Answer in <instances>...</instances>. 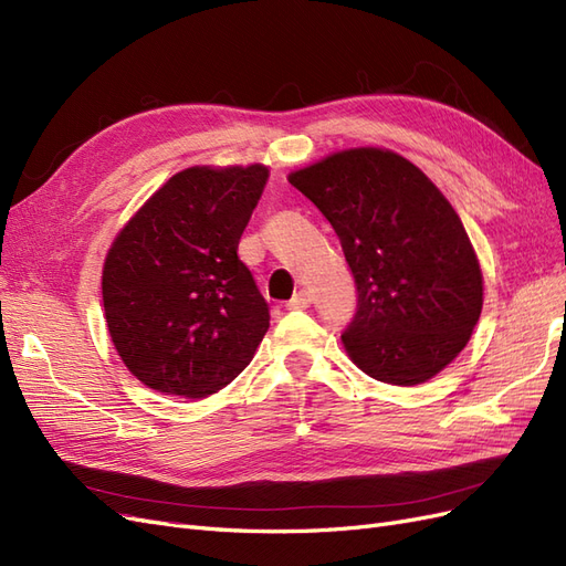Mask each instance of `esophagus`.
I'll return each mask as SVG.
<instances>
[{
  "mask_svg": "<svg viewBox=\"0 0 566 566\" xmlns=\"http://www.w3.org/2000/svg\"><path fill=\"white\" fill-rule=\"evenodd\" d=\"M310 304H312L310 290H300V293H295V297L287 302V310H306Z\"/></svg>",
  "mask_w": 566,
  "mask_h": 566,
  "instance_id": "1",
  "label": "esophagus"
}]
</instances>
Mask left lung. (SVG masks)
Instances as JSON below:
<instances>
[{
	"label": "left lung",
	"instance_id": "obj_1",
	"mask_svg": "<svg viewBox=\"0 0 566 566\" xmlns=\"http://www.w3.org/2000/svg\"><path fill=\"white\" fill-rule=\"evenodd\" d=\"M335 229L358 304L342 342L387 385H420L465 349L484 279L460 217L420 167L387 148L333 153L287 177Z\"/></svg>",
	"mask_w": 566,
	"mask_h": 566
}]
</instances>
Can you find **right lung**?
I'll return each instance as SVG.
<instances>
[{"mask_svg":"<svg viewBox=\"0 0 566 566\" xmlns=\"http://www.w3.org/2000/svg\"><path fill=\"white\" fill-rule=\"evenodd\" d=\"M266 179L264 165L181 169L115 235L101 279L106 323L146 387L202 399L252 361L269 304L238 243Z\"/></svg>","mask_w":566,"mask_h":566,"instance_id":"1","label":"right lung"}]
</instances>
